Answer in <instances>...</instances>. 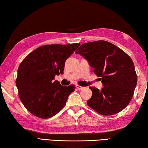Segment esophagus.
<instances>
[{
    "label": "esophagus",
    "mask_w": 148,
    "mask_h": 148,
    "mask_svg": "<svg viewBox=\"0 0 148 148\" xmlns=\"http://www.w3.org/2000/svg\"><path fill=\"white\" fill-rule=\"evenodd\" d=\"M76 88L78 89V90H83V89L84 88V87L83 86H79V84H76Z\"/></svg>",
    "instance_id": "obj_1"
}]
</instances>
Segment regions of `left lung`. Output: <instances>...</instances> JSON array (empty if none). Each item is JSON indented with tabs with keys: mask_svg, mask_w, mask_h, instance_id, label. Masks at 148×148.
Returning <instances> with one entry per match:
<instances>
[{
	"mask_svg": "<svg viewBox=\"0 0 148 148\" xmlns=\"http://www.w3.org/2000/svg\"><path fill=\"white\" fill-rule=\"evenodd\" d=\"M92 67L103 83L101 90L94 86L87 105L103 115L120 112L130 103L137 84V75L130 57L121 48L106 40L81 45L75 51Z\"/></svg>",
	"mask_w": 148,
	"mask_h": 148,
	"instance_id": "1",
	"label": "left lung"
}]
</instances>
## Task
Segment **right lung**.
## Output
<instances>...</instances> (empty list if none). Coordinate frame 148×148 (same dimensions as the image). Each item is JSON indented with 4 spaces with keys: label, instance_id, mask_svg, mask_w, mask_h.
<instances>
[{
    "label": "right lung",
    "instance_id": "right-lung-1",
    "mask_svg": "<svg viewBox=\"0 0 148 148\" xmlns=\"http://www.w3.org/2000/svg\"><path fill=\"white\" fill-rule=\"evenodd\" d=\"M79 46V43L42 45L19 64L16 84L19 99L31 114L48 119L64 108L75 86H62L54 79L56 75L64 74L65 61Z\"/></svg>",
    "mask_w": 148,
    "mask_h": 148
}]
</instances>
